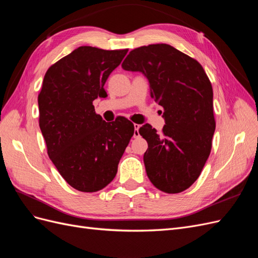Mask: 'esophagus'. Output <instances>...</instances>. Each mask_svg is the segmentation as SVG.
<instances>
[{"label": "esophagus", "mask_w": 258, "mask_h": 258, "mask_svg": "<svg viewBox=\"0 0 258 258\" xmlns=\"http://www.w3.org/2000/svg\"><path fill=\"white\" fill-rule=\"evenodd\" d=\"M135 132H134V138H139L140 137V134H139V128H140V124L138 123H135Z\"/></svg>", "instance_id": "esophagus-1"}]
</instances>
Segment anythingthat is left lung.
Returning a JSON list of instances; mask_svg holds the SVG:
<instances>
[{
    "label": "left lung",
    "mask_w": 258,
    "mask_h": 258,
    "mask_svg": "<svg viewBox=\"0 0 258 258\" xmlns=\"http://www.w3.org/2000/svg\"><path fill=\"white\" fill-rule=\"evenodd\" d=\"M121 67L142 72L151 97L163 107L160 134L148 123L139 129L148 144L147 176L163 192H182L196 182L212 148L216 122L209 77L196 59L168 44L132 49Z\"/></svg>",
    "instance_id": "obj_1"
}]
</instances>
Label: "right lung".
<instances>
[{
	"label": "right lung",
	"mask_w": 258,
	"mask_h": 258,
	"mask_svg": "<svg viewBox=\"0 0 258 258\" xmlns=\"http://www.w3.org/2000/svg\"><path fill=\"white\" fill-rule=\"evenodd\" d=\"M127 51L81 46L44 76L38 123L50 160L76 190L95 192L110 184L134 136V123L126 117L106 122L92 104L107 97L104 84Z\"/></svg>",
	"instance_id": "add662e5"
}]
</instances>
